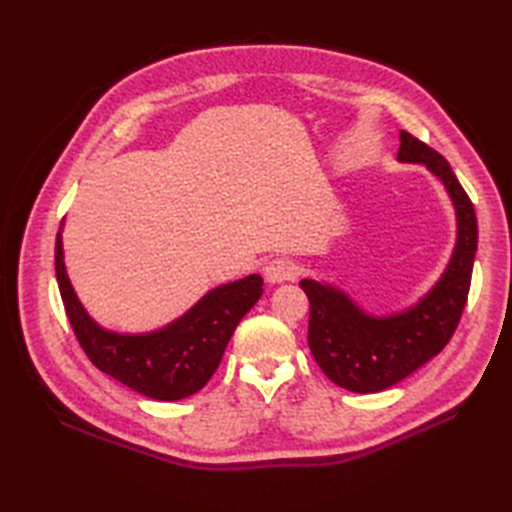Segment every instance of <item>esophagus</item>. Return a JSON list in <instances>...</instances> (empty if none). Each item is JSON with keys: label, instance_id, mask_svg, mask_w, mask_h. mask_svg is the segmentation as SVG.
<instances>
[{"label": "esophagus", "instance_id": "34e87169", "mask_svg": "<svg viewBox=\"0 0 512 512\" xmlns=\"http://www.w3.org/2000/svg\"><path fill=\"white\" fill-rule=\"evenodd\" d=\"M264 275L268 284H284V281L297 277V266L288 259H273L264 266Z\"/></svg>", "mask_w": 512, "mask_h": 512}]
</instances>
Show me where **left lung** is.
Listing matches in <instances>:
<instances>
[{
	"mask_svg": "<svg viewBox=\"0 0 512 512\" xmlns=\"http://www.w3.org/2000/svg\"><path fill=\"white\" fill-rule=\"evenodd\" d=\"M398 162L427 167L455 211V246L438 277L409 308L372 314L328 281L301 279L310 299L308 345L323 374L356 394H376L431 361L449 343L471 288L477 250L475 209L449 162L418 138L400 132Z\"/></svg>",
	"mask_w": 512,
	"mask_h": 512,
	"instance_id": "8db88e82",
	"label": "left lung"
}]
</instances>
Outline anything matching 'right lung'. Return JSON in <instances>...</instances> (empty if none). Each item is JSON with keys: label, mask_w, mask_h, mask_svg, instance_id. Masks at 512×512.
<instances>
[{"label": "right lung", "mask_w": 512, "mask_h": 512, "mask_svg": "<svg viewBox=\"0 0 512 512\" xmlns=\"http://www.w3.org/2000/svg\"><path fill=\"white\" fill-rule=\"evenodd\" d=\"M61 231L63 222L54 248V270L70 325L90 361L151 400H182L209 383L237 323L262 297L264 279L248 275L217 286L158 330L116 332L94 321L76 297L63 262Z\"/></svg>", "instance_id": "right-lung-1"}]
</instances>
